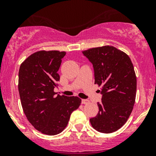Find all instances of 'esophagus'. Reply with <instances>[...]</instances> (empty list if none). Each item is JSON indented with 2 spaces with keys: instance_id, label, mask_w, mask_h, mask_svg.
I'll use <instances>...</instances> for the list:
<instances>
[{
  "instance_id": "esophagus-1",
  "label": "esophagus",
  "mask_w": 156,
  "mask_h": 156,
  "mask_svg": "<svg viewBox=\"0 0 156 156\" xmlns=\"http://www.w3.org/2000/svg\"><path fill=\"white\" fill-rule=\"evenodd\" d=\"M81 103H82V104H87V103H89V100L83 99V100H81Z\"/></svg>"
}]
</instances>
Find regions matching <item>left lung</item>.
Segmentation results:
<instances>
[{"label":"left lung","mask_w":156,"mask_h":156,"mask_svg":"<svg viewBox=\"0 0 156 156\" xmlns=\"http://www.w3.org/2000/svg\"><path fill=\"white\" fill-rule=\"evenodd\" d=\"M82 53L93 64L94 84L102 86L99 112L90 122L97 131L112 133L126 123L134 105L136 77L133 63L126 53L113 46L88 49Z\"/></svg>","instance_id":"8db88e82"}]
</instances>
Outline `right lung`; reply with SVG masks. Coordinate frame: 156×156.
Instances as JSON below:
<instances>
[{"instance_id":"obj_1","label":"right lung","mask_w":156,"mask_h":156,"mask_svg":"<svg viewBox=\"0 0 156 156\" xmlns=\"http://www.w3.org/2000/svg\"><path fill=\"white\" fill-rule=\"evenodd\" d=\"M65 51L41 50L30 55L19 71L18 89L22 107L32 126L47 135L61 133L70 115L81 103L78 97L54 92L59 81L58 70Z\"/></svg>"}]
</instances>
